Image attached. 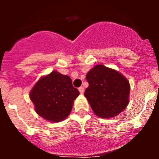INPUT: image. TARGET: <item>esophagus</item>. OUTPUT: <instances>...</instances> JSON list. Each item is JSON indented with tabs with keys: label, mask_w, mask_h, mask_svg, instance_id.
<instances>
[{
	"label": "esophagus",
	"mask_w": 159,
	"mask_h": 159,
	"mask_svg": "<svg viewBox=\"0 0 159 159\" xmlns=\"http://www.w3.org/2000/svg\"><path fill=\"white\" fill-rule=\"evenodd\" d=\"M79 91H80V92L81 94H84V88H83V87H80V88H79Z\"/></svg>",
	"instance_id": "obj_1"
}]
</instances>
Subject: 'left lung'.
Wrapping results in <instances>:
<instances>
[{"label":"left lung","instance_id":"1","mask_svg":"<svg viewBox=\"0 0 159 159\" xmlns=\"http://www.w3.org/2000/svg\"><path fill=\"white\" fill-rule=\"evenodd\" d=\"M86 79L89 86L84 95L97 116L115 117L127 107L130 84L121 73L98 64L88 71Z\"/></svg>","mask_w":159,"mask_h":159}]
</instances>
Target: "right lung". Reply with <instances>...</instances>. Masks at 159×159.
I'll use <instances>...</instances> for the list:
<instances>
[{
    "instance_id": "1",
    "label": "right lung",
    "mask_w": 159,
    "mask_h": 159,
    "mask_svg": "<svg viewBox=\"0 0 159 159\" xmlns=\"http://www.w3.org/2000/svg\"><path fill=\"white\" fill-rule=\"evenodd\" d=\"M79 95L80 92L73 87L71 78L57 71L41 77L29 93L36 113L55 123L69 116Z\"/></svg>"
}]
</instances>
